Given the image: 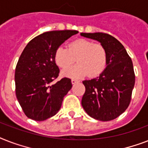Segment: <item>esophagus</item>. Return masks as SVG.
I'll use <instances>...</instances> for the list:
<instances>
[{
  "instance_id": "esophagus-1",
  "label": "esophagus",
  "mask_w": 148,
  "mask_h": 148,
  "mask_svg": "<svg viewBox=\"0 0 148 148\" xmlns=\"http://www.w3.org/2000/svg\"><path fill=\"white\" fill-rule=\"evenodd\" d=\"M78 82H79L78 80H76V79H72V80H71V83H72V84H74L78 83Z\"/></svg>"
}]
</instances>
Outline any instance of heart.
Segmentation results:
<instances>
[{"label":"heart","instance_id":"obj_1","mask_svg":"<svg viewBox=\"0 0 148 148\" xmlns=\"http://www.w3.org/2000/svg\"><path fill=\"white\" fill-rule=\"evenodd\" d=\"M56 64L65 69L76 60L78 64L64 70L63 75L71 78H79L88 74L94 77L105 70L108 64V51L101 44H95L85 39H78L69 44L68 49L57 48L54 53Z\"/></svg>","mask_w":148,"mask_h":148}]
</instances>
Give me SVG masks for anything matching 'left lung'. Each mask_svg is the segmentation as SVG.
<instances>
[{"label":"left lung","mask_w":148,"mask_h":148,"mask_svg":"<svg viewBox=\"0 0 148 148\" xmlns=\"http://www.w3.org/2000/svg\"><path fill=\"white\" fill-rule=\"evenodd\" d=\"M96 40L108 51V64L96 78L84 81L85 93L81 104L93 118L108 121L117 118L128 108L135 83L133 63L121 43L104 33H81Z\"/></svg>","instance_id":"obj_1"}]
</instances>
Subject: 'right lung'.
I'll use <instances>...</instances> for the list:
<instances>
[{
    "label": "right lung",
    "instance_id": "obj_1",
    "mask_svg": "<svg viewBox=\"0 0 148 148\" xmlns=\"http://www.w3.org/2000/svg\"><path fill=\"white\" fill-rule=\"evenodd\" d=\"M77 31H53L32 39L20 56L15 69V91L17 101L27 117L42 121L60 110L64 97L72 88L71 80L58 78L60 70L54 53Z\"/></svg>",
    "mask_w": 148,
    "mask_h": 148
}]
</instances>
